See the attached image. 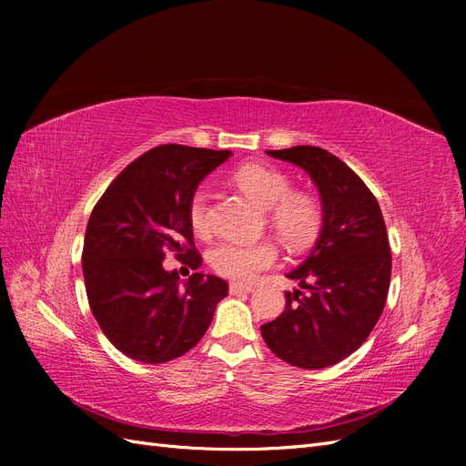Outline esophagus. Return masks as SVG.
Returning <instances> with one entry per match:
<instances>
[{
    "label": "esophagus",
    "instance_id": "esophagus-1",
    "mask_svg": "<svg viewBox=\"0 0 466 466\" xmlns=\"http://www.w3.org/2000/svg\"><path fill=\"white\" fill-rule=\"evenodd\" d=\"M250 291H252V286H248V284H238V281H231V284H229V293L231 295L250 293Z\"/></svg>",
    "mask_w": 466,
    "mask_h": 466
}]
</instances>
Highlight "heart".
Segmentation results:
<instances>
[{
  "label": "heart",
  "mask_w": 466,
  "mask_h": 466,
  "mask_svg": "<svg viewBox=\"0 0 466 466\" xmlns=\"http://www.w3.org/2000/svg\"><path fill=\"white\" fill-rule=\"evenodd\" d=\"M235 182L258 206L268 209L272 228L288 247L305 248L315 241L322 223L320 204L313 196L291 192V180L284 173L264 165H245L235 173ZM188 219L194 233L208 235L211 231L208 188L194 190L188 202ZM208 260L225 278L250 281L276 264L278 250L270 241H223L209 250Z\"/></svg>",
  "instance_id": "heart-1"
}]
</instances>
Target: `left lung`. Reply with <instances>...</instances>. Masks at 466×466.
I'll list each match as a JSON object with an SVG mask.
<instances>
[{
    "label": "left lung",
    "mask_w": 466,
    "mask_h": 466,
    "mask_svg": "<svg viewBox=\"0 0 466 466\" xmlns=\"http://www.w3.org/2000/svg\"><path fill=\"white\" fill-rule=\"evenodd\" d=\"M301 167L320 194L322 229L311 255L288 274L286 309L260 327L266 346L295 368L322 370L368 340L385 309L390 247L371 190L351 168L315 146L266 151Z\"/></svg>",
    "instance_id": "1"
}]
</instances>
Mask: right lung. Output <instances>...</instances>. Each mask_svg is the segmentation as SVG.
<instances>
[{
  "instance_id": "right-lung-1",
  "label": "right lung",
  "mask_w": 466,
  "mask_h": 466,
  "mask_svg": "<svg viewBox=\"0 0 466 466\" xmlns=\"http://www.w3.org/2000/svg\"><path fill=\"white\" fill-rule=\"evenodd\" d=\"M231 157L229 149L159 146L110 182L91 211L83 243V278L93 317L110 344L142 363L180 358L202 340L228 281L163 268L165 252L192 270L188 202L202 178Z\"/></svg>"
}]
</instances>
